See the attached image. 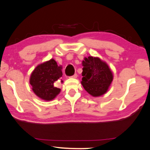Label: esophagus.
Segmentation results:
<instances>
[{"mask_svg": "<svg viewBox=\"0 0 150 150\" xmlns=\"http://www.w3.org/2000/svg\"><path fill=\"white\" fill-rule=\"evenodd\" d=\"M77 73H75V74H74L73 75V76H71V77H70V78H73V79H76V78H77Z\"/></svg>", "mask_w": 150, "mask_h": 150, "instance_id": "1", "label": "esophagus"}]
</instances>
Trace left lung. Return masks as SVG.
Instances as JSON below:
<instances>
[{
	"instance_id": "8db88e82",
	"label": "left lung",
	"mask_w": 150,
	"mask_h": 150,
	"mask_svg": "<svg viewBox=\"0 0 150 150\" xmlns=\"http://www.w3.org/2000/svg\"><path fill=\"white\" fill-rule=\"evenodd\" d=\"M81 84L84 90L94 97L107 92L113 79V75L108 64L98 57L89 56L82 60Z\"/></svg>"
}]
</instances>
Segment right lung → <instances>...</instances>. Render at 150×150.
I'll use <instances>...</instances> for the list:
<instances>
[{
  "label": "right lung",
  "instance_id": "add662e5",
  "mask_svg": "<svg viewBox=\"0 0 150 150\" xmlns=\"http://www.w3.org/2000/svg\"><path fill=\"white\" fill-rule=\"evenodd\" d=\"M62 76L61 66H58L53 59L37 65L31 73L30 84L34 93L45 101L53 100L60 92L54 83ZM61 83L63 82L62 79Z\"/></svg>",
  "mask_w": 150,
  "mask_h": 150
}]
</instances>
